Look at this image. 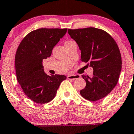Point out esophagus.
<instances>
[{"label":"esophagus","mask_w":134,"mask_h":134,"mask_svg":"<svg viewBox=\"0 0 134 134\" xmlns=\"http://www.w3.org/2000/svg\"><path fill=\"white\" fill-rule=\"evenodd\" d=\"M80 77L79 75H67V79L70 80H75Z\"/></svg>","instance_id":"34e87169"}]
</instances>
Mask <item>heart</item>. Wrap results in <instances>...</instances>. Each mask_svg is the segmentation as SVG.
Instances as JSON below:
<instances>
[{"label":"heart","instance_id":"heart-1","mask_svg":"<svg viewBox=\"0 0 134 134\" xmlns=\"http://www.w3.org/2000/svg\"><path fill=\"white\" fill-rule=\"evenodd\" d=\"M72 42V41H67L65 42V43H69V42Z\"/></svg>","mask_w":134,"mask_h":134}]
</instances>
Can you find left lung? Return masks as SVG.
Listing matches in <instances>:
<instances>
[{"label": "left lung", "instance_id": "left-lung-1", "mask_svg": "<svg viewBox=\"0 0 134 134\" xmlns=\"http://www.w3.org/2000/svg\"><path fill=\"white\" fill-rule=\"evenodd\" d=\"M70 37L81 51L80 60L93 69V77L82 75L86 86L80 91L88 100H98L107 96L118 82L122 58L114 38L104 30L93 27L69 29Z\"/></svg>", "mask_w": 134, "mask_h": 134}]
</instances>
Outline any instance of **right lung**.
Here are the masks:
<instances>
[{"mask_svg": "<svg viewBox=\"0 0 134 134\" xmlns=\"http://www.w3.org/2000/svg\"><path fill=\"white\" fill-rule=\"evenodd\" d=\"M67 29H38L28 34L17 50L15 58L17 81L24 93L34 102L46 104L54 99L64 75H47L42 65Z\"/></svg>", "mask_w": 134, "mask_h": 134, "instance_id": "1", "label": "right lung"}]
</instances>
